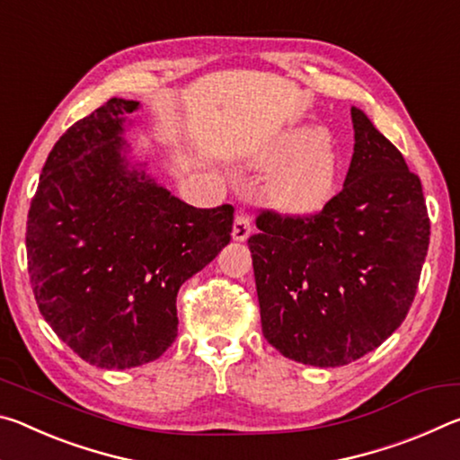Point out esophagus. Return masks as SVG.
I'll use <instances>...</instances> for the list:
<instances>
[{"label":"esophagus","mask_w":460,"mask_h":460,"mask_svg":"<svg viewBox=\"0 0 460 460\" xmlns=\"http://www.w3.org/2000/svg\"><path fill=\"white\" fill-rule=\"evenodd\" d=\"M233 239L235 241H245L252 235V223H249L247 215H237L235 221H233Z\"/></svg>","instance_id":"obj_1"}]
</instances>
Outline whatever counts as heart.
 Segmentation results:
<instances>
[{"mask_svg":"<svg viewBox=\"0 0 460 460\" xmlns=\"http://www.w3.org/2000/svg\"><path fill=\"white\" fill-rule=\"evenodd\" d=\"M255 164L274 170L266 192L268 200L284 215L310 217L323 211L339 189L341 155L318 126L284 131Z\"/></svg>","mask_w":460,"mask_h":460,"instance_id":"b5f03b06","label":"heart"}]
</instances>
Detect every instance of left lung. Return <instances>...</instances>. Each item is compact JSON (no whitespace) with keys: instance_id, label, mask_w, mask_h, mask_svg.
Listing matches in <instances>:
<instances>
[{"instance_id":"1","label":"left lung","mask_w":460,"mask_h":460,"mask_svg":"<svg viewBox=\"0 0 460 460\" xmlns=\"http://www.w3.org/2000/svg\"><path fill=\"white\" fill-rule=\"evenodd\" d=\"M342 190L314 217L261 213L249 237L263 337L288 359L341 367L403 323L430 243L420 178L359 107Z\"/></svg>"}]
</instances>
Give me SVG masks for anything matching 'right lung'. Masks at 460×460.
Masks as SVG:
<instances>
[{
  "label": "right lung",
  "mask_w": 460,
  "mask_h": 460,
  "mask_svg": "<svg viewBox=\"0 0 460 460\" xmlns=\"http://www.w3.org/2000/svg\"><path fill=\"white\" fill-rule=\"evenodd\" d=\"M139 101L109 99L54 144L28 213V271L58 339L101 369L150 363L178 334L176 294L229 243L233 207L194 208L131 158Z\"/></svg>",
  "instance_id": "1"
}]
</instances>
